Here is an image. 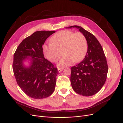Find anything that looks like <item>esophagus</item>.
<instances>
[{
    "mask_svg": "<svg viewBox=\"0 0 123 123\" xmlns=\"http://www.w3.org/2000/svg\"><path fill=\"white\" fill-rule=\"evenodd\" d=\"M57 69H58V72H59V73H60L61 71H62L64 69L63 68H61V67H58Z\"/></svg>",
    "mask_w": 123,
    "mask_h": 123,
    "instance_id": "34e87169",
    "label": "esophagus"
}]
</instances>
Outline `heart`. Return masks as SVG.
<instances>
[{
  "instance_id": "1",
  "label": "heart",
  "mask_w": 123,
  "mask_h": 123,
  "mask_svg": "<svg viewBox=\"0 0 123 123\" xmlns=\"http://www.w3.org/2000/svg\"><path fill=\"white\" fill-rule=\"evenodd\" d=\"M50 43L43 45L45 56L50 61L56 62L62 55L64 57L58 63V66L65 67L81 61L87 50V42L85 36L81 32L62 30L57 32L50 39Z\"/></svg>"
}]
</instances>
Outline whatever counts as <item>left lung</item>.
<instances>
[{
	"label": "left lung",
	"instance_id": "1",
	"mask_svg": "<svg viewBox=\"0 0 123 123\" xmlns=\"http://www.w3.org/2000/svg\"><path fill=\"white\" fill-rule=\"evenodd\" d=\"M67 28L78 29L85 36L88 44L84 59L71 68L72 88L79 95H94L104 86L107 79L108 67L104 51L95 36L82 27L74 25Z\"/></svg>",
	"mask_w": 123,
	"mask_h": 123
}]
</instances>
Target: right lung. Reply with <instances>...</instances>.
<instances>
[{"instance_id": "obj_1", "label": "right lung", "mask_w": 123, "mask_h": 123, "mask_svg": "<svg viewBox=\"0 0 123 123\" xmlns=\"http://www.w3.org/2000/svg\"><path fill=\"white\" fill-rule=\"evenodd\" d=\"M55 31H38L19 45L13 56V70L17 84L30 97L47 98L55 90L57 68L44 58L43 45ZM31 58H30V57ZM30 61L25 67L24 62Z\"/></svg>"}]
</instances>
